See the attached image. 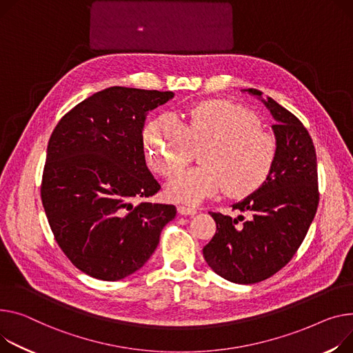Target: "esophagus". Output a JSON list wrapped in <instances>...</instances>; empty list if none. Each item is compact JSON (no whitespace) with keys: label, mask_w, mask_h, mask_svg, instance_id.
<instances>
[{"label":"esophagus","mask_w":353,"mask_h":353,"mask_svg":"<svg viewBox=\"0 0 353 353\" xmlns=\"http://www.w3.org/2000/svg\"><path fill=\"white\" fill-rule=\"evenodd\" d=\"M177 211H179V214H181V216H194L197 213L196 208H193V207H184V205H179Z\"/></svg>","instance_id":"obj_1"}]
</instances>
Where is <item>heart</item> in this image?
Wrapping results in <instances>:
<instances>
[{"label": "heart", "instance_id": "1", "mask_svg": "<svg viewBox=\"0 0 353 353\" xmlns=\"http://www.w3.org/2000/svg\"><path fill=\"white\" fill-rule=\"evenodd\" d=\"M201 168L187 170L169 181L172 201L199 204L225 189L232 197H244L268 180L276 160V142L260 129L251 110L230 101L196 105L183 123L173 114H159L145 130L149 166L164 177L181 172L194 154Z\"/></svg>", "mask_w": 353, "mask_h": 353}]
</instances>
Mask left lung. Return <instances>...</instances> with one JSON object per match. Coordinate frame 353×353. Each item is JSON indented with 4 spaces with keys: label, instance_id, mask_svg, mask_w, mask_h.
<instances>
[{
    "label": "left lung",
    "instance_id": "left-lung-1",
    "mask_svg": "<svg viewBox=\"0 0 353 353\" xmlns=\"http://www.w3.org/2000/svg\"><path fill=\"white\" fill-rule=\"evenodd\" d=\"M261 101L272 114L276 160L268 180L231 207L245 211L231 219L210 213L217 224L203 248L217 275L236 284H255L278 272L294 256L315 217L318 194L316 153L308 130L296 116L256 89H241Z\"/></svg>",
    "mask_w": 353,
    "mask_h": 353
}]
</instances>
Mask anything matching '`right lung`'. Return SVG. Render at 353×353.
<instances>
[{"mask_svg": "<svg viewBox=\"0 0 353 353\" xmlns=\"http://www.w3.org/2000/svg\"><path fill=\"white\" fill-rule=\"evenodd\" d=\"M173 98L112 86L68 112L51 134L42 204L61 250L93 278L117 281L142 268L176 217L174 205L145 201L160 184L143 150L148 113Z\"/></svg>", "mask_w": 353, "mask_h": 353, "instance_id": "add662e5", "label": "right lung"}]
</instances>
